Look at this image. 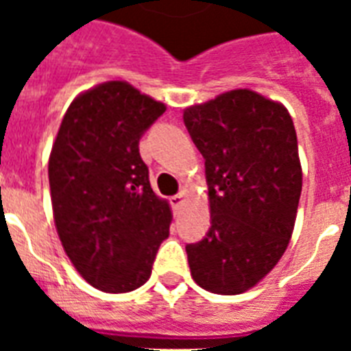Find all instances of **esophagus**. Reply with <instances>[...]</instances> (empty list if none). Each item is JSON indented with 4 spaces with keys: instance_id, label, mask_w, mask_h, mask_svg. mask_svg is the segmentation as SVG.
Instances as JSON below:
<instances>
[{
    "instance_id": "34e87169",
    "label": "esophagus",
    "mask_w": 351,
    "mask_h": 351,
    "mask_svg": "<svg viewBox=\"0 0 351 351\" xmlns=\"http://www.w3.org/2000/svg\"><path fill=\"white\" fill-rule=\"evenodd\" d=\"M184 202H186V197H184L182 193H178L175 197H171V206H173V209H180Z\"/></svg>"
}]
</instances>
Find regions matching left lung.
Instances as JSON below:
<instances>
[{
	"mask_svg": "<svg viewBox=\"0 0 351 351\" xmlns=\"http://www.w3.org/2000/svg\"><path fill=\"white\" fill-rule=\"evenodd\" d=\"M206 160L211 228L187 244L191 275L211 293L253 288L280 261L302 191L297 132L286 107L239 89L184 111Z\"/></svg>",
	"mask_w": 351,
	"mask_h": 351,
	"instance_id": "8db88e82",
	"label": "left lung"
}]
</instances>
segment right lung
<instances>
[{
  "label": "right lung",
  "mask_w": 351,
  "mask_h": 351,
  "mask_svg": "<svg viewBox=\"0 0 351 351\" xmlns=\"http://www.w3.org/2000/svg\"><path fill=\"white\" fill-rule=\"evenodd\" d=\"M165 106L125 82H107L69 106L49 160L63 250L95 288L125 293L147 282L171 209L149 184L140 138Z\"/></svg>",
  "instance_id": "add662e5"
}]
</instances>
